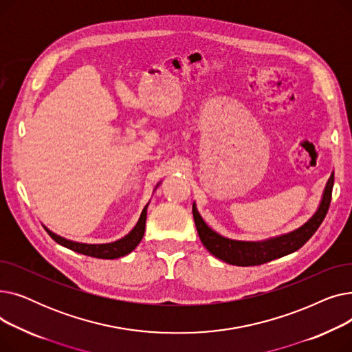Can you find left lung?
Segmentation results:
<instances>
[{"label": "left lung", "instance_id": "8db88e82", "mask_svg": "<svg viewBox=\"0 0 352 352\" xmlns=\"http://www.w3.org/2000/svg\"><path fill=\"white\" fill-rule=\"evenodd\" d=\"M332 186H334V173L331 174L327 187L322 195L321 206L314 217L304 224L301 228L295 230L289 234L276 236L274 239L263 243H244V241H234L218 235L199 217L195 206H192V214L195 227L199 235L201 243L204 247L219 260H223L231 265L238 267H250V265H261L270 263L276 258L288 255L294 251L300 250L308 239L316 234L318 227L322 224V221L328 212L332 195Z\"/></svg>", "mask_w": 352, "mask_h": 352}]
</instances>
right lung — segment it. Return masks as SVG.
I'll return each instance as SVG.
<instances>
[{"label":"right lung","instance_id":"right-lung-1","mask_svg":"<svg viewBox=\"0 0 352 352\" xmlns=\"http://www.w3.org/2000/svg\"><path fill=\"white\" fill-rule=\"evenodd\" d=\"M146 207L142 210L141 217L138 219L137 226L133 228V231L124 238L118 239L116 243H109V244H80V243H74L68 241V239L55 235L51 232L48 228L45 231L50 234V236L54 239L55 243H58L63 247H67L72 251L88 255V256H94V258H102V260H114V258L124 256L126 254L131 252L140 243L144 236L145 231V219H146Z\"/></svg>","mask_w":352,"mask_h":352}]
</instances>
